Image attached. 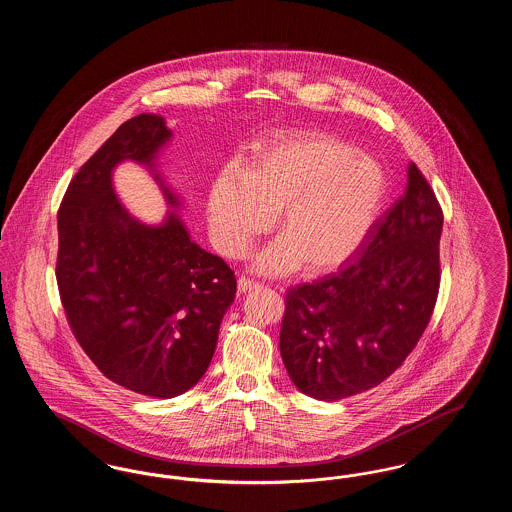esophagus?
I'll use <instances>...</instances> for the list:
<instances>
[{
    "mask_svg": "<svg viewBox=\"0 0 512 512\" xmlns=\"http://www.w3.org/2000/svg\"><path fill=\"white\" fill-rule=\"evenodd\" d=\"M257 288H261V284L255 282V280H249L245 276L238 280V290H240V293L251 292V290H257Z\"/></svg>",
    "mask_w": 512,
    "mask_h": 512,
    "instance_id": "obj_1",
    "label": "esophagus"
}]
</instances>
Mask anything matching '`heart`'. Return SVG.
Here are the masks:
<instances>
[{
    "instance_id": "b5f03b06",
    "label": "heart",
    "mask_w": 512,
    "mask_h": 512,
    "mask_svg": "<svg viewBox=\"0 0 512 512\" xmlns=\"http://www.w3.org/2000/svg\"><path fill=\"white\" fill-rule=\"evenodd\" d=\"M386 188L380 163L322 132H284L255 144L240 172L226 169L207 197V222L222 255L244 257L276 211L282 236L255 259L267 274L299 265L324 270L363 242Z\"/></svg>"
}]
</instances>
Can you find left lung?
Here are the masks:
<instances>
[{"instance_id":"1","label":"left lung","mask_w":512,"mask_h":512,"mask_svg":"<svg viewBox=\"0 0 512 512\" xmlns=\"http://www.w3.org/2000/svg\"><path fill=\"white\" fill-rule=\"evenodd\" d=\"M407 176L405 194L338 274L286 293L280 353L309 397L338 401L382 384L430 322L443 213L414 163Z\"/></svg>"}]
</instances>
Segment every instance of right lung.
Instances as JSON below:
<instances>
[{"mask_svg": "<svg viewBox=\"0 0 512 512\" xmlns=\"http://www.w3.org/2000/svg\"><path fill=\"white\" fill-rule=\"evenodd\" d=\"M172 138L165 119L142 113L76 172L57 213V286L74 338L99 370L126 390L171 399L194 388L213 359L236 276L201 249L174 209L161 224L134 219L113 192L122 161L153 172Z\"/></svg>", "mask_w": 512, "mask_h": 512, "instance_id": "right-lung-1", "label": "right lung"}]
</instances>
